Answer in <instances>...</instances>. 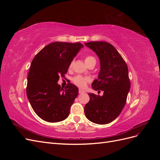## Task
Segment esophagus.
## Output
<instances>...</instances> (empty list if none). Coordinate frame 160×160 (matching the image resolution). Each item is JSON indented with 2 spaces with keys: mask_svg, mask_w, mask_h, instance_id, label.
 Listing matches in <instances>:
<instances>
[{
  "mask_svg": "<svg viewBox=\"0 0 160 160\" xmlns=\"http://www.w3.org/2000/svg\"><path fill=\"white\" fill-rule=\"evenodd\" d=\"M85 93V91H84V90L81 89H79V94H83V93Z\"/></svg>",
  "mask_w": 160,
  "mask_h": 160,
  "instance_id": "esophagus-1",
  "label": "esophagus"
}]
</instances>
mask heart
<instances>
[{"instance_id": "heart-1", "label": "heart", "mask_w": 160, "mask_h": 160, "mask_svg": "<svg viewBox=\"0 0 160 160\" xmlns=\"http://www.w3.org/2000/svg\"><path fill=\"white\" fill-rule=\"evenodd\" d=\"M92 60H95L94 59V57H93L92 56H87L85 58V63H88V62H89ZM71 66H72V62L70 64L69 67H71ZM72 81L73 82V83L75 85L79 87V88H85V87L87 85L88 82L89 81V79L88 78V77H84L81 76V75H77L72 78Z\"/></svg>"}]
</instances>
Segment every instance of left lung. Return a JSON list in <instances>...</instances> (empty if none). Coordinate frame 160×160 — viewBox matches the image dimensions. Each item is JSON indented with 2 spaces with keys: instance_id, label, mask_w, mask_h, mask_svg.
Instances as JSON below:
<instances>
[{
  "instance_id": "1",
  "label": "left lung",
  "mask_w": 160,
  "mask_h": 160,
  "mask_svg": "<svg viewBox=\"0 0 160 160\" xmlns=\"http://www.w3.org/2000/svg\"><path fill=\"white\" fill-rule=\"evenodd\" d=\"M85 45L96 53L100 61L98 79L93 81L92 88L103 91L102 96L89 93L90 99L85 106V114L91 122L108 124L118 117L126 103L130 89L128 66L109 42L92 41Z\"/></svg>"
}]
</instances>
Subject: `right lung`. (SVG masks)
Here are the masks:
<instances>
[{"instance_id": "obj_1", "label": "right lung", "mask_w": 160, "mask_h": 160, "mask_svg": "<svg viewBox=\"0 0 160 160\" xmlns=\"http://www.w3.org/2000/svg\"><path fill=\"white\" fill-rule=\"evenodd\" d=\"M82 47L80 42H54L41 49L32 61L27 77V98L36 114L46 122H61L69 115L79 89L72 83L63 89L57 82L61 77L65 78Z\"/></svg>"}]
</instances>
